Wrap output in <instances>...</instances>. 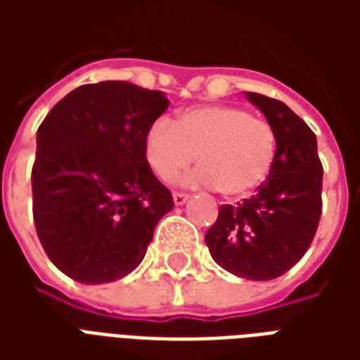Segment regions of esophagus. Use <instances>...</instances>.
I'll return each mask as SVG.
<instances>
[{"label":"esophagus","instance_id":"34e87169","mask_svg":"<svg viewBox=\"0 0 360 360\" xmlns=\"http://www.w3.org/2000/svg\"><path fill=\"white\" fill-rule=\"evenodd\" d=\"M187 200L188 195H185V193H173V202H175V206H183Z\"/></svg>","mask_w":360,"mask_h":360}]
</instances>
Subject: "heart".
Masks as SVG:
<instances>
[{
  "label": "heart",
  "instance_id": "1",
  "mask_svg": "<svg viewBox=\"0 0 360 360\" xmlns=\"http://www.w3.org/2000/svg\"><path fill=\"white\" fill-rule=\"evenodd\" d=\"M195 172L175 179L187 187H216L227 198L250 195L270 175L278 134L264 119L235 105L200 103L179 111L173 123L160 119L144 136V156L160 179H172L193 164Z\"/></svg>",
  "mask_w": 360,
  "mask_h": 360
}]
</instances>
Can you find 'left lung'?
I'll use <instances>...</instances> for the list:
<instances>
[{
    "instance_id": "obj_1",
    "label": "left lung",
    "mask_w": 360,
    "mask_h": 360,
    "mask_svg": "<svg viewBox=\"0 0 360 360\" xmlns=\"http://www.w3.org/2000/svg\"><path fill=\"white\" fill-rule=\"evenodd\" d=\"M278 134V154L257 193L219 208L204 241L212 258L237 278L266 281L307 252L322 214V164L316 134L285 103L245 92Z\"/></svg>"
}]
</instances>
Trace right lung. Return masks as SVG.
Instances as JSON below:
<instances>
[{"mask_svg":"<svg viewBox=\"0 0 360 360\" xmlns=\"http://www.w3.org/2000/svg\"><path fill=\"white\" fill-rule=\"evenodd\" d=\"M167 105L160 90L103 81L69 92L38 127L36 233L48 258L75 281L125 278L173 208L172 193L144 156L146 131Z\"/></svg>","mask_w":360,"mask_h":360,"instance_id":"1","label":"right lung"}]
</instances>
